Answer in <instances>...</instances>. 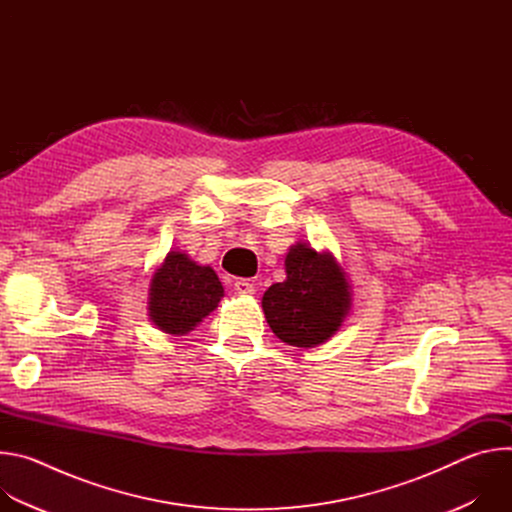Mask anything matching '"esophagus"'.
<instances>
[{"label": "esophagus", "mask_w": 512, "mask_h": 512, "mask_svg": "<svg viewBox=\"0 0 512 512\" xmlns=\"http://www.w3.org/2000/svg\"><path fill=\"white\" fill-rule=\"evenodd\" d=\"M235 291L241 296H251V294H255V285L249 279H237L235 281Z\"/></svg>", "instance_id": "1"}]
</instances>
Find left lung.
<instances>
[{"label":"left lung","mask_w":512,"mask_h":512,"mask_svg":"<svg viewBox=\"0 0 512 512\" xmlns=\"http://www.w3.org/2000/svg\"><path fill=\"white\" fill-rule=\"evenodd\" d=\"M285 275L263 294L267 324L281 342L314 348L336 334L350 310L346 273L332 253L296 243L285 255Z\"/></svg>","instance_id":"8db88e82"}]
</instances>
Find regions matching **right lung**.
<instances>
[{"mask_svg": "<svg viewBox=\"0 0 512 512\" xmlns=\"http://www.w3.org/2000/svg\"><path fill=\"white\" fill-rule=\"evenodd\" d=\"M225 296L223 283L208 265L182 251H170L150 283V320L166 334L184 336Z\"/></svg>", "mask_w": 512, "mask_h": 512, "instance_id": "1", "label": "right lung"}]
</instances>
